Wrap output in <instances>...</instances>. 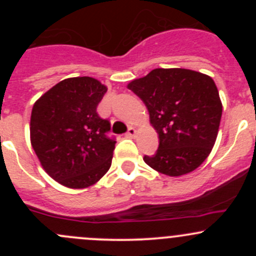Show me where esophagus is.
<instances>
[{
    "instance_id": "obj_1",
    "label": "esophagus",
    "mask_w": 256,
    "mask_h": 256,
    "mask_svg": "<svg viewBox=\"0 0 256 256\" xmlns=\"http://www.w3.org/2000/svg\"><path fill=\"white\" fill-rule=\"evenodd\" d=\"M135 135H136V128H128V132H126V136H128V138H135Z\"/></svg>"
}]
</instances>
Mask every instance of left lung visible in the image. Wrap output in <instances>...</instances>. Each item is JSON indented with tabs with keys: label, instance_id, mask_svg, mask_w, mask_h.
<instances>
[{
	"label": "left lung",
	"instance_id": "left-lung-1",
	"mask_svg": "<svg viewBox=\"0 0 256 256\" xmlns=\"http://www.w3.org/2000/svg\"><path fill=\"white\" fill-rule=\"evenodd\" d=\"M146 105L160 144L144 161L171 177L194 171L218 135L222 102L210 76L190 69L157 68L128 85Z\"/></svg>",
	"mask_w": 256,
	"mask_h": 256
}]
</instances>
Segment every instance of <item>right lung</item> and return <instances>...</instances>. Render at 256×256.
<instances>
[{
    "instance_id": "obj_1",
    "label": "right lung",
    "mask_w": 256,
    "mask_h": 256,
    "mask_svg": "<svg viewBox=\"0 0 256 256\" xmlns=\"http://www.w3.org/2000/svg\"><path fill=\"white\" fill-rule=\"evenodd\" d=\"M106 86L90 76L62 80L33 105L30 142L46 172L69 188L94 184L112 166L116 140L96 108Z\"/></svg>"
}]
</instances>
